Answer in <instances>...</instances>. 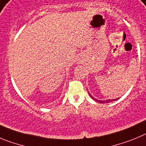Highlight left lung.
I'll list each match as a JSON object with an SVG mask.
<instances>
[{
    "instance_id": "1",
    "label": "left lung",
    "mask_w": 146,
    "mask_h": 146,
    "mask_svg": "<svg viewBox=\"0 0 146 146\" xmlns=\"http://www.w3.org/2000/svg\"><path fill=\"white\" fill-rule=\"evenodd\" d=\"M91 97L93 99H94V100H95V101H96V102H100V103H104V102H105V103H108V102H110L111 101H113V99H109V100H106V101H101V100H97V99H95V98H94L92 96H91ZM115 99H113V101H114Z\"/></svg>"
}]
</instances>
